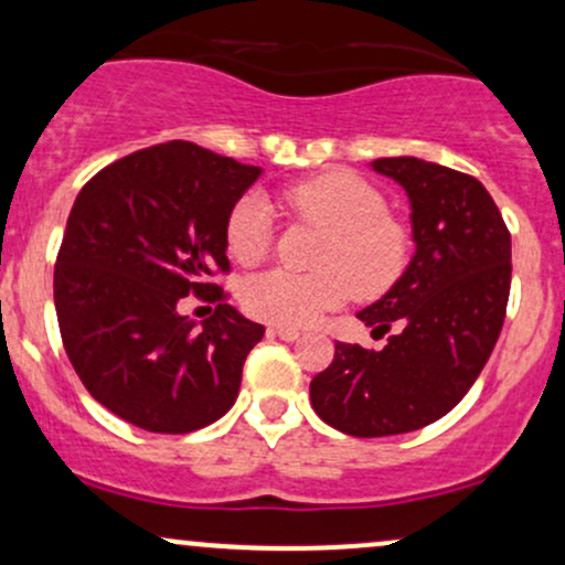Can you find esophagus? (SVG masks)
Returning <instances> with one entry per match:
<instances>
[{"label":"esophagus","instance_id":"1","mask_svg":"<svg viewBox=\"0 0 565 565\" xmlns=\"http://www.w3.org/2000/svg\"><path fill=\"white\" fill-rule=\"evenodd\" d=\"M269 333L271 337L285 339V342H294V339H299V329H290V326H271Z\"/></svg>","mask_w":565,"mask_h":565}]
</instances>
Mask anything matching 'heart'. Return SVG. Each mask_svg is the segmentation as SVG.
<instances>
[{
    "instance_id": "heart-1",
    "label": "heart",
    "mask_w": 565,
    "mask_h": 565,
    "mask_svg": "<svg viewBox=\"0 0 565 565\" xmlns=\"http://www.w3.org/2000/svg\"><path fill=\"white\" fill-rule=\"evenodd\" d=\"M285 204L329 232L315 275L264 271L242 288L253 318L277 326H309L342 307L355 290L361 299L387 294L409 264V228L391 215L380 188L350 172H329L285 191ZM271 210L260 196H242L228 212L226 247L242 266H258L271 250Z\"/></svg>"
}]
</instances>
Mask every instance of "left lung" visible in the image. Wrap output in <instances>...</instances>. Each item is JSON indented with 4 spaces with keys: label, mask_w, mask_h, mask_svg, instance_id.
<instances>
[{
    "label": "left lung",
    "mask_w": 565,
    "mask_h": 565,
    "mask_svg": "<svg viewBox=\"0 0 565 565\" xmlns=\"http://www.w3.org/2000/svg\"><path fill=\"white\" fill-rule=\"evenodd\" d=\"M372 169L409 196L415 256L358 318L398 333L382 350L337 342L309 382L320 420L363 439L428 426L469 393L499 342L512 282V236L477 178L412 156Z\"/></svg>",
    "instance_id": "1"
}]
</instances>
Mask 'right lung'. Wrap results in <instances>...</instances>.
<instances>
[{
    "label": "right lung",
    "instance_id": "right-lung-1",
    "mask_svg": "<svg viewBox=\"0 0 565 565\" xmlns=\"http://www.w3.org/2000/svg\"><path fill=\"white\" fill-rule=\"evenodd\" d=\"M260 167L174 139L118 159L72 204L53 271L58 331L102 406L150 434H191L236 402L264 326L226 301L228 212ZM188 292L216 312L196 327Z\"/></svg>",
    "mask_w": 565,
    "mask_h": 565
}]
</instances>
